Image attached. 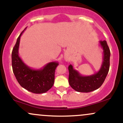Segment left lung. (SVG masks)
I'll return each instance as SVG.
<instances>
[{
	"mask_svg": "<svg viewBox=\"0 0 123 123\" xmlns=\"http://www.w3.org/2000/svg\"><path fill=\"white\" fill-rule=\"evenodd\" d=\"M99 45L103 50L101 67L97 73L90 76H83L74 68L68 66V82L71 87L76 92L89 93L101 87L107 76L110 66L111 52L106 41H100Z\"/></svg>",
	"mask_w": 123,
	"mask_h": 123,
	"instance_id": "8db88e82",
	"label": "left lung"
}]
</instances>
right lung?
<instances>
[{
  "label": "right lung",
  "mask_w": 123,
  "mask_h": 123,
  "mask_svg": "<svg viewBox=\"0 0 123 123\" xmlns=\"http://www.w3.org/2000/svg\"><path fill=\"white\" fill-rule=\"evenodd\" d=\"M24 31L17 38L11 54L13 73L19 85L26 90L36 94L45 93L53 86L55 72L59 63L50 62L38 70L27 66L19 56L18 53L20 38Z\"/></svg>",
  "instance_id": "add662e5"
}]
</instances>
